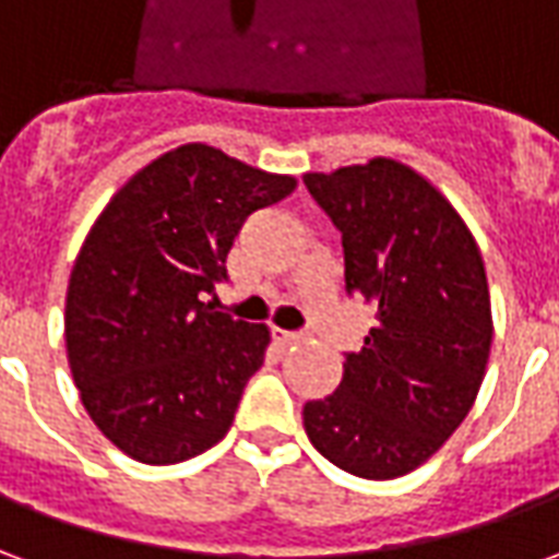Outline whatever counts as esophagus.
Here are the masks:
<instances>
[{"instance_id":"1","label":"esophagus","mask_w":559,"mask_h":559,"mask_svg":"<svg viewBox=\"0 0 559 559\" xmlns=\"http://www.w3.org/2000/svg\"><path fill=\"white\" fill-rule=\"evenodd\" d=\"M299 338H302V332H287V329H275V341H278V344H296Z\"/></svg>"}]
</instances>
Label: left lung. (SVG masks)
Instances as JSON below:
<instances>
[{"label":"left lung","mask_w":559,"mask_h":559,"mask_svg":"<svg viewBox=\"0 0 559 559\" xmlns=\"http://www.w3.org/2000/svg\"><path fill=\"white\" fill-rule=\"evenodd\" d=\"M305 188L341 230L347 293L377 308L341 386L305 404V431L335 467L399 479L455 433L479 395L493 338L479 245L401 160L305 173Z\"/></svg>","instance_id":"1"}]
</instances>
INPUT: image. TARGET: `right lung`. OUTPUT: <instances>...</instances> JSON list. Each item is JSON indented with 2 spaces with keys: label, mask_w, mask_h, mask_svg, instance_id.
Masks as SVG:
<instances>
[{
  "label": "right lung",
  "mask_w": 559,
  "mask_h": 559,
  "mask_svg": "<svg viewBox=\"0 0 559 559\" xmlns=\"http://www.w3.org/2000/svg\"><path fill=\"white\" fill-rule=\"evenodd\" d=\"M296 179L188 143L134 173L80 248L66 347L80 401L143 464H179L230 431L269 329L215 311L245 218Z\"/></svg>",
  "instance_id": "add662e5"
}]
</instances>
